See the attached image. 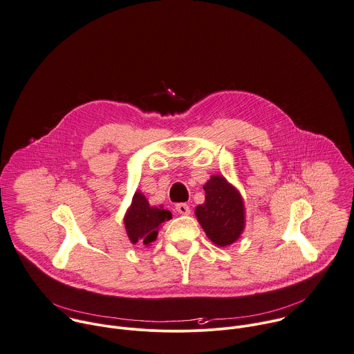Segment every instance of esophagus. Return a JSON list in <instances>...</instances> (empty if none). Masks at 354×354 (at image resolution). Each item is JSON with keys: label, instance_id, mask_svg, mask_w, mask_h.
<instances>
[{"label": "esophagus", "instance_id": "1", "mask_svg": "<svg viewBox=\"0 0 354 354\" xmlns=\"http://www.w3.org/2000/svg\"><path fill=\"white\" fill-rule=\"evenodd\" d=\"M175 209H176V212L180 214V215H189V214H190V207H189L187 204H185V203L176 204V205H175Z\"/></svg>", "mask_w": 354, "mask_h": 354}]
</instances>
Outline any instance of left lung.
<instances>
[{"mask_svg":"<svg viewBox=\"0 0 354 354\" xmlns=\"http://www.w3.org/2000/svg\"><path fill=\"white\" fill-rule=\"evenodd\" d=\"M205 203L197 205L196 216L208 239L219 247L233 244L244 230V203L240 193L219 175L204 186Z\"/></svg>","mask_w":354,"mask_h":354,"instance_id":"obj_1","label":"left lung"}]
</instances>
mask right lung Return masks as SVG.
Here are the masks:
<instances>
[{"label":"right lung","mask_w":354,"mask_h":354,"mask_svg":"<svg viewBox=\"0 0 354 354\" xmlns=\"http://www.w3.org/2000/svg\"><path fill=\"white\" fill-rule=\"evenodd\" d=\"M172 214L168 209L150 207L149 201L139 192L132 198L124 223L132 244L149 245L157 239L158 230L164 222L169 221Z\"/></svg>","instance_id":"1"}]
</instances>
